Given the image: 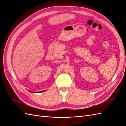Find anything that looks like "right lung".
<instances>
[{"mask_svg": "<svg viewBox=\"0 0 126 126\" xmlns=\"http://www.w3.org/2000/svg\"><path fill=\"white\" fill-rule=\"evenodd\" d=\"M44 91H45V90H44V91H40V92H44ZM37 92V93H38ZM32 93H34V92H32Z\"/></svg>", "mask_w": 126, "mask_h": 126, "instance_id": "obj_1", "label": "right lung"}]
</instances>
